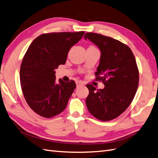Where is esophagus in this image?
Listing matches in <instances>:
<instances>
[{
	"label": "esophagus",
	"mask_w": 158,
	"mask_h": 158,
	"mask_svg": "<svg viewBox=\"0 0 158 158\" xmlns=\"http://www.w3.org/2000/svg\"><path fill=\"white\" fill-rule=\"evenodd\" d=\"M84 82H82V81H78V82H76V86H77V88L80 86H82V85H84Z\"/></svg>",
	"instance_id": "esophagus-1"
}]
</instances>
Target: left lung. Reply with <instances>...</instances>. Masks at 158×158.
Instances as JSON below:
<instances>
[{"label": "left lung", "instance_id": "obj_1", "mask_svg": "<svg viewBox=\"0 0 158 158\" xmlns=\"http://www.w3.org/2000/svg\"><path fill=\"white\" fill-rule=\"evenodd\" d=\"M84 39L92 42L100 50L95 74L105 86L96 89L91 84L86 85L89 89L86 100L88 110L100 120H112L127 108L137 91L139 72L135 57L128 46L112 38L87 32Z\"/></svg>", "mask_w": 158, "mask_h": 158}]
</instances>
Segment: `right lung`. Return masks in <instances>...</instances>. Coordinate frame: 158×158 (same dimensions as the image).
Returning <instances> with one entry per match:
<instances>
[{
  "label": "right lung",
  "mask_w": 158,
  "mask_h": 158,
  "mask_svg": "<svg viewBox=\"0 0 158 158\" xmlns=\"http://www.w3.org/2000/svg\"><path fill=\"white\" fill-rule=\"evenodd\" d=\"M84 35V31L44 34L30 45L21 64L20 79L24 98L37 114L52 118L66 108L76 85L73 80H56L54 70L64 64L70 49Z\"/></svg>",
  "instance_id": "obj_1"
}]
</instances>
